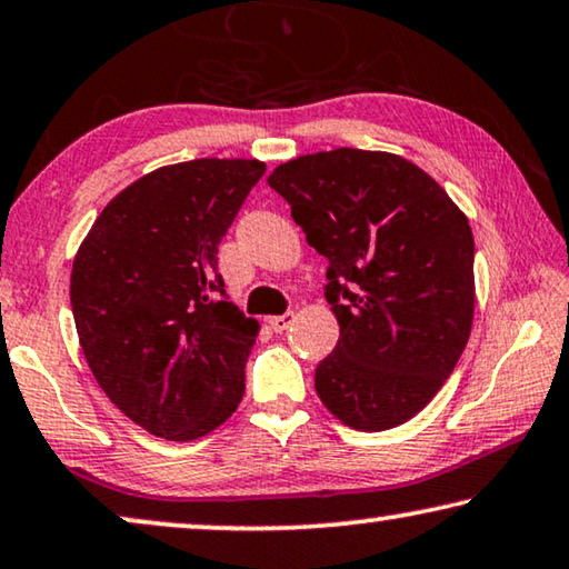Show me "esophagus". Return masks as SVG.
I'll return each mask as SVG.
<instances>
[{
	"label": "esophagus",
	"mask_w": 569,
	"mask_h": 569,
	"mask_svg": "<svg viewBox=\"0 0 569 569\" xmlns=\"http://www.w3.org/2000/svg\"><path fill=\"white\" fill-rule=\"evenodd\" d=\"M295 315L292 312H284V315H274V318H269V326H272L274 333H282V330H287L292 326Z\"/></svg>",
	"instance_id": "esophagus-1"
}]
</instances>
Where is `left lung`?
<instances>
[{
    "label": "left lung",
    "mask_w": 569,
    "mask_h": 569,
    "mask_svg": "<svg viewBox=\"0 0 569 569\" xmlns=\"http://www.w3.org/2000/svg\"><path fill=\"white\" fill-rule=\"evenodd\" d=\"M267 182L328 259L340 338L315 369L320 401L361 432L405 425L456 369L473 326L466 213L425 170L389 152L302 154Z\"/></svg>",
    "instance_id": "obj_1"
}]
</instances>
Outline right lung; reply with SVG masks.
I'll return each mask as SVG.
<instances>
[{
    "label": "right lung",
    "mask_w": 569,
    "mask_h": 569,
    "mask_svg": "<svg viewBox=\"0 0 569 569\" xmlns=\"http://www.w3.org/2000/svg\"><path fill=\"white\" fill-rule=\"evenodd\" d=\"M259 160L160 168L109 200L73 259L71 308L89 369L134 425L198 440L243 397L259 322L226 300L218 243Z\"/></svg>",
    "instance_id": "1"
}]
</instances>
